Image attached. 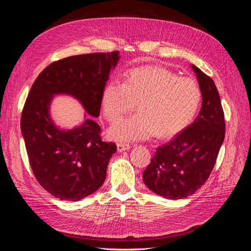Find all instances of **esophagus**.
Wrapping results in <instances>:
<instances>
[{
	"label": "esophagus",
	"mask_w": 251,
	"mask_h": 251,
	"mask_svg": "<svg viewBox=\"0 0 251 251\" xmlns=\"http://www.w3.org/2000/svg\"><path fill=\"white\" fill-rule=\"evenodd\" d=\"M130 148H131V146H130V144H127V143H118L117 144V151H119V153H121V151L130 150Z\"/></svg>",
	"instance_id": "1"
}]
</instances>
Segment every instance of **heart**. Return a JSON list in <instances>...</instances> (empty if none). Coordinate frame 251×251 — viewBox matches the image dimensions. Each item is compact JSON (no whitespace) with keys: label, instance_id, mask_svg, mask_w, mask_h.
Returning a JSON list of instances; mask_svg holds the SVG:
<instances>
[{"label":"heart","instance_id":"heart-1","mask_svg":"<svg viewBox=\"0 0 251 251\" xmlns=\"http://www.w3.org/2000/svg\"><path fill=\"white\" fill-rule=\"evenodd\" d=\"M201 101L198 82L159 67L132 69L124 82L108 81L101 93L102 112L110 123L123 118L136 103L137 113L109 130L115 141L144 140L154 134L173 137L192 124Z\"/></svg>","mask_w":251,"mask_h":251}]
</instances>
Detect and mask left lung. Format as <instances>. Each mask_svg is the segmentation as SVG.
Masks as SVG:
<instances>
[{
  "label": "left lung",
  "instance_id": "1",
  "mask_svg": "<svg viewBox=\"0 0 251 251\" xmlns=\"http://www.w3.org/2000/svg\"><path fill=\"white\" fill-rule=\"evenodd\" d=\"M192 70L202 92L199 115L157 149L142 176L149 189L171 200L186 198L206 182L225 136L224 113L214 80L195 65Z\"/></svg>",
  "mask_w": 251,
  "mask_h": 251
}]
</instances>
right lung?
<instances>
[{
  "label": "right lung",
  "instance_id": "1",
  "mask_svg": "<svg viewBox=\"0 0 251 251\" xmlns=\"http://www.w3.org/2000/svg\"><path fill=\"white\" fill-rule=\"evenodd\" d=\"M119 52L66 57L49 65L37 76L22 113L21 130L30 165L39 183L65 201L76 202L100 189L105 180L116 144L100 137L101 93ZM76 99L85 110L84 121L72 129L52 120L50 104L55 96ZM92 116V118H90Z\"/></svg>",
  "mask_w": 251,
  "mask_h": 251
}]
</instances>
